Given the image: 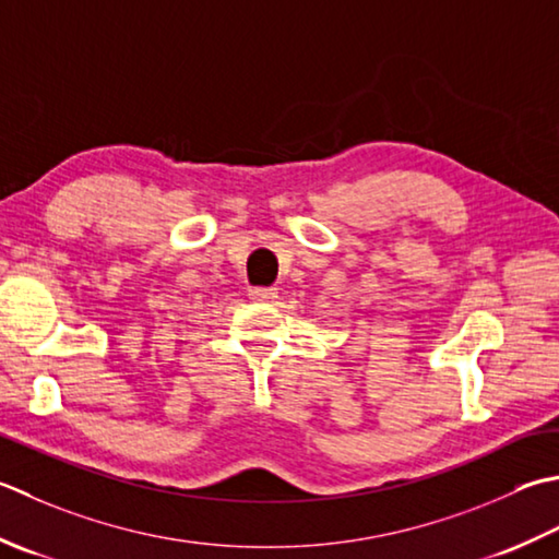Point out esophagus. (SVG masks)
I'll list each match as a JSON object with an SVG mask.
<instances>
[{
  "instance_id": "esophagus-1",
  "label": "esophagus",
  "mask_w": 559,
  "mask_h": 559,
  "mask_svg": "<svg viewBox=\"0 0 559 559\" xmlns=\"http://www.w3.org/2000/svg\"><path fill=\"white\" fill-rule=\"evenodd\" d=\"M249 298L254 302H271L278 298L276 288H249Z\"/></svg>"
}]
</instances>
